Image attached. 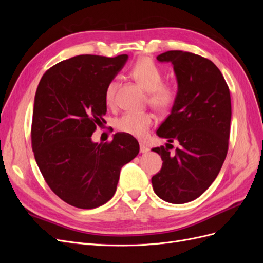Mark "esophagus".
<instances>
[{
	"label": "esophagus",
	"instance_id": "esophagus-1",
	"mask_svg": "<svg viewBox=\"0 0 263 263\" xmlns=\"http://www.w3.org/2000/svg\"><path fill=\"white\" fill-rule=\"evenodd\" d=\"M148 151H149V148L146 145L140 144V153L141 154H146V153H148Z\"/></svg>",
	"mask_w": 263,
	"mask_h": 263
}]
</instances>
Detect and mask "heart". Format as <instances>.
Wrapping results in <instances>:
<instances>
[{"label": "heart", "instance_id": "obj_1", "mask_svg": "<svg viewBox=\"0 0 263 263\" xmlns=\"http://www.w3.org/2000/svg\"><path fill=\"white\" fill-rule=\"evenodd\" d=\"M136 82L149 93V105L157 112L164 114L172 107L177 100V90L170 84H163V73L153 61L142 59L136 63L132 71ZM117 82H109L105 90V101L108 106H113ZM154 124V117L148 113H127L116 119L115 128L122 134L136 138H145Z\"/></svg>", "mask_w": 263, "mask_h": 263}]
</instances>
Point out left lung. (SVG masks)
I'll return each instance as SVG.
<instances>
[{
	"label": "left lung",
	"mask_w": 263,
	"mask_h": 263,
	"mask_svg": "<svg viewBox=\"0 0 263 263\" xmlns=\"http://www.w3.org/2000/svg\"><path fill=\"white\" fill-rule=\"evenodd\" d=\"M157 60L173 66L178 92L170 115L157 130L169 144L153 149L163 162L151 183L161 200L183 204L211 186L225 161L232 119L230 93L219 69L201 55L170 50ZM173 140L181 147L170 154Z\"/></svg>",
	"instance_id": "1"
}]
</instances>
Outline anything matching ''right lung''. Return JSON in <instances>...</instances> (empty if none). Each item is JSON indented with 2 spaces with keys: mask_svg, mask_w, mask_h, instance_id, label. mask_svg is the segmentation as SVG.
I'll use <instances>...</instances> for the list:
<instances>
[{
  "mask_svg": "<svg viewBox=\"0 0 263 263\" xmlns=\"http://www.w3.org/2000/svg\"><path fill=\"white\" fill-rule=\"evenodd\" d=\"M128 55L80 54L43 76L35 94L31 146L52 192L74 208H99L113 197L123 166L139 153L136 138L122 133L105 144L92 134L106 114L105 90Z\"/></svg>",
  "mask_w": 263,
  "mask_h": 263,
  "instance_id": "right-lung-1",
  "label": "right lung"
}]
</instances>
